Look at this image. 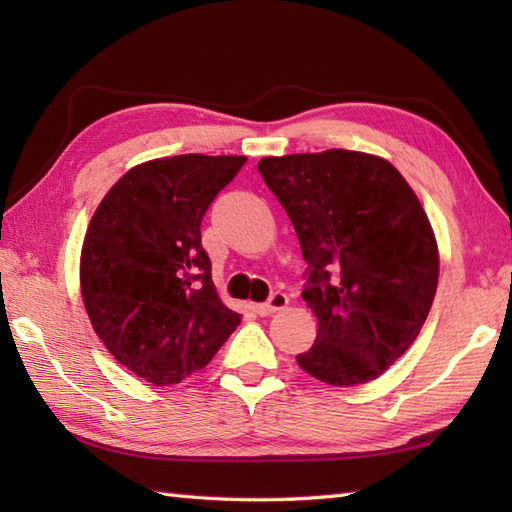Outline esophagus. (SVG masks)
<instances>
[{"label": "esophagus", "mask_w": 512, "mask_h": 512, "mask_svg": "<svg viewBox=\"0 0 512 512\" xmlns=\"http://www.w3.org/2000/svg\"><path fill=\"white\" fill-rule=\"evenodd\" d=\"M286 306H288V297L281 290H275L273 295L268 297V301L253 303V310H255V314H259V317H268V314H273Z\"/></svg>", "instance_id": "obj_1"}]
</instances>
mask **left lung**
I'll list each match as a JSON object with an SVG mask.
<instances>
[{
  "instance_id": "1",
  "label": "left lung",
  "mask_w": 512,
  "mask_h": 512,
  "mask_svg": "<svg viewBox=\"0 0 512 512\" xmlns=\"http://www.w3.org/2000/svg\"><path fill=\"white\" fill-rule=\"evenodd\" d=\"M257 169L308 264L301 297L319 332L299 367L334 387L378 378L416 341L438 288L436 237L416 193L387 160L347 149Z\"/></svg>"
}]
</instances>
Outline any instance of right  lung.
Wrapping results in <instances>:
<instances>
[{
  "mask_svg": "<svg viewBox=\"0 0 512 512\" xmlns=\"http://www.w3.org/2000/svg\"><path fill=\"white\" fill-rule=\"evenodd\" d=\"M244 162L184 154L129 169L85 233L81 292L94 332L151 385L198 372L242 321L215 292L202 217Z\"/></svg>",
  "mask_w": 512,
  "mask_h": 512,
  "instance_id": "obj_1",
  "label": "right lung"
}]
</instances>
